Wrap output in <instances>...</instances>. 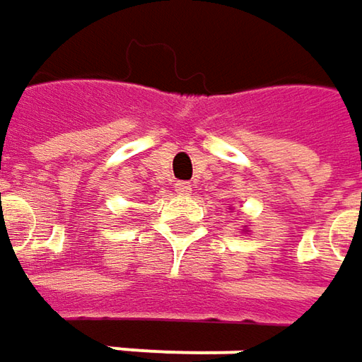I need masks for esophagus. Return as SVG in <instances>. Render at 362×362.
Instances as JSON below:
<instances>
[{
    "label": "esophagus",
    "mask_w": 362,
    "mask_h": 362,
    "mask_svg": "<svg viewBox=\"0 0 362 362\" xmlns=\"http://www.w3.org/2000/svg\"><path fill=\"white\" fill-rule=\"evenodd\" d=\"M176 192L180 194V197H188L190 192H192V188H190V184L188 182H176Z\"/></svg>",
    "instance_id": "obj_1"
}]
</instances>
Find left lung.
<instances>
[{"label":"left lung","instance_id":"1","mask_svg":"<svg viewBox=\"0 0 362 362\" xmlns=\"http://www.w3.org/2000/svg\"><path fill=\"white\" fill-rule=\"evenodd\" d=\"M230 211H233V209H230ZM239 230H243V233H247V227H245V225H243V228H239Z\"/></svg>","mask_w":362,"mask_h":362}]
</instances>
